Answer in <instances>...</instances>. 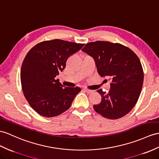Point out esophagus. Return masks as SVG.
<instances>
[{
	"label": "esophagus",
	"instance_id": "esophagus-1",
	"mask_svg": "<svg viewBox=\"0 0 159 159\" xmlns=\"http://www.w3.org/2000/svg\"><path fill=\"white\" fill-rule=\"evenodd\" d=\"M83 90H84L85 92L88 93V94H90V93H92L93 92H94L93 90H89V89H86V88H84V89H83Z\"/></svg>",
	"mask_w": 159,
	"mask_h": 159
}]
</instances>
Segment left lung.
Returning a JSON list of instances; mask_svg holds the SVG:
<instances>
[{
    "mask_svg": "<svg viewBox=\"0 0 159 159\" xmlns=\"http://www.w3.org/2000/svg\"><path fill=\"white\" fill-rule=\"evenodd\" d=\"M82 50L94 59L98 74L111 80L109 92L97 91L102 100L94 104V111L110 119L127 115L136 104L144 81L138 56L125 46L107 41L90 42Z\"/></svg>",
    "mask_w": 159,
    "mask_h": 159,
    "instance_id": "1",
    "label": "left lung"
}]
</instances>
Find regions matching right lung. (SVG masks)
Here are the masks:
<instances>
[{
    "label": "right lung",
    "instance_id": "1",
    "mask_svg": "<svg viewBox=\"0 0 159 159\" xmlns=\"http://www.w3.org/2000/svg\"><path fill=\"white\" fill-rule=\"evenodd\" d=\"M84 46L56 39L42 42L27 54L21 69L22 90L38 114L55 117L71 107L81 89L63 87L56 77L66 67L68 58Z\"/></svg>",
    "mask_w": 159,
    "mask_h": 159
}]
</instances>
